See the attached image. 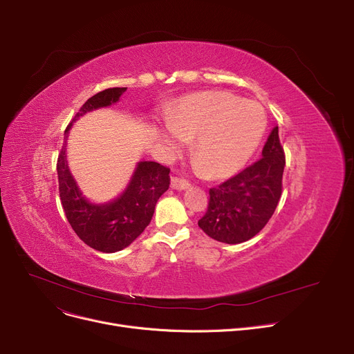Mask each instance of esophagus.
Masks as SVG:
<instances>
[{"mask_svg": "<svg viewBox=\"0 0 354 354\" xmlns=\"http://www.w3.org/2000/svg\"><path fill=\"white\" fill-rule=\"evenodd\" d=\"M171 187H172V189H175V191H185V189L189 188V182H188V180H183V179H180V178H172Z\"/></svg>", "mask_w": 354, "mask_h": 354, "instance_id": "34e87169", "label": "esophagus"}]
</instances>
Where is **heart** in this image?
<instances>
[{"instance_id":"obj_1","label":"heart","mask_w":354,"mask_h":354,"mask_svg":"<svg viewBox=\"0 0 354 354\" xmlns=\"http://www.w3.org/2000/svg\"><path fill=\"white\" fill-rule=\"evenodd\" d=\"M169 123L156 126L166 155H178L185 140H194L191 153L196 169L207 178L234 175L257 151L267 129L264 107L241 100L228 91H207L180 100Z\"/></svg>"}]
</instances>
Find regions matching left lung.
<instances>
[{
	"mask_svg": "<svg viewBox=\"0 0 354 354\" xmlns=\"http://www.w3.org/2000/svg\"><path fill=\"white\" fill-rule=\"evenodd\" d=\"M284 149L275 126L264 145L263 158L234 178L209 189V205L199 228L225 244L255 236L272 216L281 198Z\"/></svg>",
	"mask_w": 354,
	"mask_h": 354,
	"instance_id": "left-lung-1",
	"label": "left lung"
}]
</instances>
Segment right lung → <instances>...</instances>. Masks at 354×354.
I'll list each match as a JSON object with an SVG mask.
<instances>
[{"mask_svg":"<svg viewBox=\"0 0 354 354\" xmlns=\"http://www.w3.org/2000/svg\"><path fill=\"white\" fill-rule=\"evenodd\" d=\"M126 87L106 88L90 97L64 132V145L57 160L62 205L71 228L84 244L100 252H118L129 247L151 222L158 199L169 188V169L158 162L140 160L124 191L104 203L90 202L70 172L67 138L71 124L88 111L119 102Z\"/></svg>","mask_w":354,"mask_h":354,"instance_id":"right-lung-1","label":"right lung"}]
</instances>
